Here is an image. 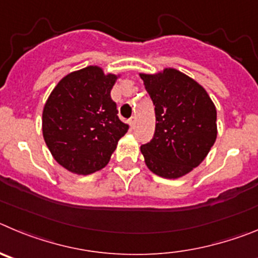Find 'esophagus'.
<instances>
[{"label": "esophagus", "mask_w": 258, "mask_h": 258, "mask_svg": "<svg viewBox=\"0 0 258 258\" xmlns=\"http://www.w3.org/2000/svg\"><path fill=\"white\" fill-rule=\"evenodd\" d=\"M130 126H131V128H135V127H136V118L132 117L131 119H130Z\"/></svg>", "instance_id": "esophagus-1"}]
</instances>
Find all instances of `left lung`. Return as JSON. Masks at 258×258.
Wrapping results in <instances>:
<instances>
[{"label":"left lung","instance_id":"8db88e82","mask_svg":"<svg viewBox=\"0 0 258 258\" xmlns=\"http://www.w3.org/2000/svg\"><path fill=\"white\" fill-rule=\"evenodd\" d=\"M140 77L155 106L154 138L141 145L144 161L161 177H182L204 161L215 144V104L203 86L177 69Z\"/></svg>","mask_w":258,"mask_h":258}]
</instances>
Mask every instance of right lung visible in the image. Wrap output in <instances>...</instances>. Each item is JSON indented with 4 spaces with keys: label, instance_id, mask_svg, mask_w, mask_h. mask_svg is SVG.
<instances>
[{
    "label": "right lung",
    "instance_id": "obj_1",
    "mask_svg": "<svg viewBox=\"0 0 258 258\" xmlns=\"http://www.w3.org/2000/svg\"><path fill=\"white\" fill-rule=\"evenodd\" d=\"M120 74L90 66L57 82L42 112V134L55 161L76 175H91L110 161L128 124L118 118L110 91Z\"/></svg>",
    "mask_w": 258,
    "mask_h": 258
}]
</instances>
